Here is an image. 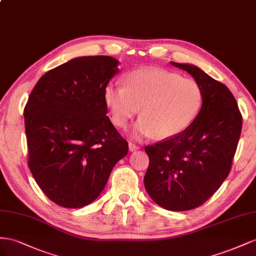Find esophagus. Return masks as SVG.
Instances as JSON below:
<instances>
[{"instance_id":"34e87169","label":"esophagus","mask_w":256,"mask_h":256,"mask_svg":"<svg viewBox=\"0 0 256 256\" xmlns=\"http://www.w3.org/2000/svg\"><path fill=\"white\" fill-rule=\"evenodd\" d=\"M128 149H130V152H133V151H136V150L140 149V146H137L134 142H128Z\"/></svg>"}]
</instances>
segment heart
Instances as JSON below:
<instances>
[{"label": "heart", "mask_w": 256, "mask_h": 256, "mask_svg": "<svg viewBox=\"0 0 256 256\" xmlns=\"http://www.w3.org/2000/svg\"><path fill=\"white\" fill-rule=\"evenodd\" d=\"M105 103L114 126L126 128L140 112L132 135L170 138L180 134L198 114L202 90L195 79L162 68L133 70L122 84H108Z\"/></svg>", "instance_id": "b5f03b06"}]
</instances>
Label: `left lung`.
<instances>
[{
  "label": "left lung",
  "mask_w": 256,
  "mask_h": 256,
  "mask_svg": "<svg viewBox=\"0 0 256 256\" xmlns=\"http://www.w3.org/2000/svg\"><path fill=\"white\" fill-rule=\"evenodd\" d=\"M202 86V104L180 134L144 148L149 167L144 182L156 204L172 211L202 205L230 172L242 116L228 88L195 65L170 62Z\"/></svg>",
  "instance_id": "obj_1"
}]
</instances>
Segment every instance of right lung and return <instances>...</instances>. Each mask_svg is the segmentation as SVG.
I'll use <instances>...</instances> for the list:
<instances>
[{
    "label": "right lung",
    "mask_w": 256,
    "mask_h": 256,
    "mask_svg": "<svg viewBox=\"0 0 256 256\" xmlns=\"http://www.w3.org/2000/svg\"><path fill=\"white\" fill-rule=\"evenodd\" d=\"M119 61L80 56L50 70L24 107L28 167L50 200L82 208L103 191L128 144L106 116L105 89Z\"/></svg>",
    "instance_id": "add662e5"
}]
</instances>
